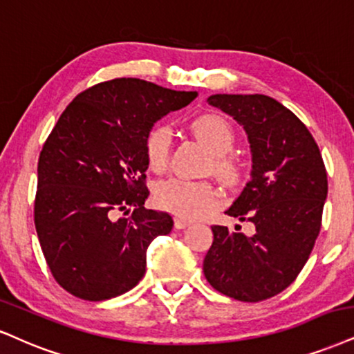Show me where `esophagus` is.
Returning a JSON list of instances; mask_svg holds the SVG:
<instances>
[{
	"instance_id": "obj_1",
	"label": "esophagus",
	"mask_w": 354,
	"mask_h": 354,
	"mask_svg": "<svg viewBox=\"0 0 354 354\" xmlns=\"http://www.w3.org/2000/svg\"><path fill=\"white\" fill-rule=\"evenodd\" d=\"M174 225H176L177 230H184V228H187V226L190 225V221L185 220V218H176Z\"/></svg>"
}]
</instances>
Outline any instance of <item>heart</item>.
Returning a JSON list of instances; mask_svg holds the SVG:
<instances>
[{"instance_id":"obj_1","label":"heart","mask_w":354,"mask_h":354,"mask_svg":"<svg viewBox=\"0 0 354 354\" xmlns=\"http://www.w3.org/2000/svg\"><path fill=\"white\" fill-rule=\"evenodd\" d=\"M192 133L213 152L210 170L225 187H236L243 180V164L231 154L234 146L233 126L225 116L203 113L190 123ZM170 136L165 126H154L144 138V156L149 169L160 172L169 160ZM154 202L160 210L180 218H197L208 213L220 203V195L208 182L169 178L154 190Z\"/></svg>"}]
</instances>
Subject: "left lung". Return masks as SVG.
<instances>
[{
	"label": "left lung",
	"mask_w": 354,
	"mask_h": 354,
	"mask_svg": "<svg viewBox=\"0 0 354 354\" xmlns=\"http://www.w3.org/2000/svg\"><path fill=\"white\" fill-rule=\"evenodd\" d=\"M208 103L233 116L251 144L252 172L226 215L251 221L230 231L213 225L203 274L213 289L241 302H261L297 279L315 246L328 192L315 139L283 104L266 95H212Z\"/></svg>",
	"instance_id": "obj_1"
}]
</instances>
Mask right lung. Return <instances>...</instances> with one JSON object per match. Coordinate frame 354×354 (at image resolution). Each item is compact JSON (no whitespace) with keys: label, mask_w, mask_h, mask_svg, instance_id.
<instances>
[{"label":"right lung","mask_w":354,"mask_h":354,"mask_svg":"<svg viewBox=\"0 0 354 354\" xmlns=\"http://www.w3.org/2000/svg\"><path fill=\"white\" fill-rule=\"evenodd\" d=\"M195 98L113 78L78 93L60 115L39 156L34 225L52 276L72 295L108 300L142 279L151 241L174 226L169 213L144 207V138ZM118 211L129 216L116 218Z\"/></svg>","instance_id":"right-lung-1"}]
</instances>
